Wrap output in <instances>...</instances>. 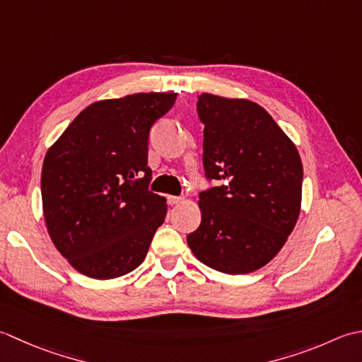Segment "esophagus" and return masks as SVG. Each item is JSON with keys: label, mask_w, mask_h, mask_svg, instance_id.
<instances>
[{"label": "esophagus", "mask_w": 362, "mask_h": 362, "mask_svg": "<svg viewBox=\"0 0 362 362\" xmlns=\"http://www.w3.org/2000/svg\"><path fill=\"white\" fill-rule=\"evenodd\" d=\"M167 203L173 206V204H180L182 203V197H173V195H168L167 197Z\"/></svg>", "instance_id": "1"}]
</instances>
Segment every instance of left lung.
I'll list each match as a JSON object with an SVG mask.
<instances>
[{"label":"left lung","instance_id":"8db88e82","mask_svg":"<svg viewBox=\"0 0 362 362\" xmlns=\"http://www.w3.org/2000/svg\"><path fill=\"white\" fill-rule=\"evenodd\" d=\"M197 112L204 124L206 178L202 223L187 235L194 255L228 275L270 262L300 216L303 165L292 140L272 115L248 100L203 93Z\"/></svg>","mask_w":362,"mask_h":362}]
</instances>
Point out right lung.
Masks as SVG:
<instances>
[{"label": "right lung", "mask_w": 362, "mask_h": 362, "mask_svg": "<svg viewBox=\"0 0 362 362\" xmlns=\"http://www.w3.org/2000/svg\"><path fill=\"white\" fill-rule=\"evenodd\" d=\"M175 100L150 92L93 103L47 151L43 216L79 274L119 278L144 262L167 214L165 198L148 189V136Z\"/></svg>", "instance_id": "add662e5"}]
</instances>
